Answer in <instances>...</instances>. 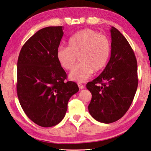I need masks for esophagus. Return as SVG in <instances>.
Masks as SVG:
<instances>
[{
  "label": "esophagus",
  "instance_id": "1",
  "mask_svg": "<svg viewBox=\"0 0 151 151\" xmlns=\"http://www.w3.org/2000/svg\"><path fill=\"white\" fill-rule=\"evenodd\" d=\"M78 87H79V88H80V89H82V88H84V86L83 84H81V83H80V82H78Z\"/></svg>",
  "mask_w": 151,
  "mask_h": 151
}]
</instances>
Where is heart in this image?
Segmentation results:
<instances>
[{
    "label": "heart",
    "mask_w": 151,
    "mask_h": 151,
    "mask_svg": "<svg viewBox=\"0 0 151 151\" xmlns=\"http://www.w3.org/2000/svg\"><path fill=\"white\" fill-rule=\"evenodd\" d=\"M111 41L106 36L91 29H84L70 38L68 47H60L56 57L61 67L71 71L77 63L80 64L70 73L69 78L84 82L93 71L104 69L111 55Z\"/></svg>",
    "instance_id": "b5f03b06"
}]
</instances>
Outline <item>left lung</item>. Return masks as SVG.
Returning <instances> with one entry per match:
<instances>
[{
    "label": "left lung",
    "instance_id": "obj_1",
    "mask_svg": "<svg viewBox=\"0 0 151 151\" xmlns=\"http://www.w3.org/2000/svg\"><path fill=\"white\" fill-rule=\"evenodd\" d=\"M111 54L98 77L86 84L92 98L90 114L100 122L109 124L122 117L133 102L138 85L135 53L125 37L112 27Z\"/></svg>",
    "mask_w": 151,
    "mask_h": 151
}]
</instances>
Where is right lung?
Instances as JSON below:
<instances>
[{
  "mask_svg": "<svg viewBox=\"0 0 151 151\" xmlns=\"http://www.w3.org/2000/svg\"><path fill=\"white\" fill-rule=\"evenodd\" d=\"M63 27L39 30L22 46L17 63V95L29 118L42 127L63 120L78 84L65 81L67 75L56 57Z\"/></svg>",
  "mask_w": 151,
  "mask_h": 151,
  "instance_id": "add662e5",
  "label": "right lung"
}]
</instances>
